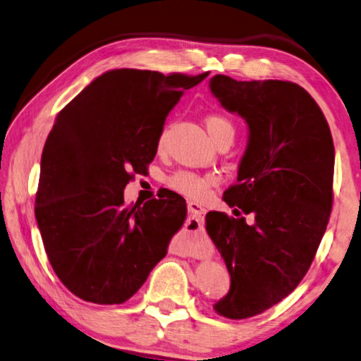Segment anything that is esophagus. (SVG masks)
<instances>
[{
	"instance_id": "1",
	"label": "esophagus",
	"mask_w": 361,
	"mask_h": 361,
	"mask_svg": "<svg viewBox=\"0 0 361 361\" xmlns=\"http://www.w3.org/2000/svg\"><path fill=\"white\" fill-rule=\"evenodd\" d=\"M188 212L192 214L195 222L198 225L193 226V230H187L182 235V241L185 244V249L182 250L184 255H203L206 252V243H204V233H203V222L206 216V207L201 206L195 201H188ZM180 254V252H179Z\"/></svg>"
}]
</instances>
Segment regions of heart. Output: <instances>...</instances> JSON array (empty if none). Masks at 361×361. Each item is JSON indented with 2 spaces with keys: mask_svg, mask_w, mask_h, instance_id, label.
<instances>
[{
  "mask_svg": "<svg viewBox=\"0 0 361 361\" xmlns=\"http://www.w3.org/2000/svg\"><path fill=\"white\" fill-rule=\"evenodd\" d=\"M206 128L214 142L220 141V139H230V141H233L236 135L235 123L226 116H222V114H211V116H207ZM164 135H166V130L161 133L160 139H158L160 147L164 141ZM217 180L219 177L214 173H197V171L179 169L168 176L166 185L176 192L185 195V197L203 198L209 192V188L217 184Z\"/></svg>",
  "mask_w": 361,
  "mask_h": 361,
  "instance_id": "1",
  "label": "heart"
}]
</instances>
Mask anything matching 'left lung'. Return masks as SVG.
Here are the masks:
<instances>
[{"label":"left lung","instance_id":"8db88e82","mask_svg":"<svg viewBox=\"0 0 361 361\" xmlns=\"http://www.w3.org/2000/svg\"><path fill=\"white\" fill-rule=\"evenodd\" d=\"M209 87L249 125L238 182L224 200L252 222L217 211L206 216L231 277L214 311L241 320L282 301L311 267L331 214L334 145L324 112L298 84L216 74Z\"/></svg>","mask_w":361,"mask_h":361}]
</instances>
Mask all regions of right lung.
Here are the masks:
<instances>
[{
  "label": "right lung",
  "mask_w": 361,
  "mask_h": 361,
  "mask_svg": "<svg viewBox=\"0 0 361 361\" xmlns=\"http://www.w3.org/2000/svg\"><path fill=\"white\" fill-rule=\"evenodd\" d=\"M207 74L112 69L56 116L35 216L55 274L78 298L122 305L166 255L187 207L174 193L126 206L123 188L154 160L182 93Z\"/></svg>",
  "instance_id": "obj_1"
}]
</instances>
